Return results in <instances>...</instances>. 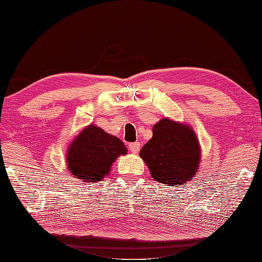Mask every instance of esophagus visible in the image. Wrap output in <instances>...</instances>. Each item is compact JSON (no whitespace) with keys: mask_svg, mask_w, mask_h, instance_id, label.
Here are the masks:
<instances>
[{"mask_svg":"<svg viewBox=\"0 0 262 262\" xmlns=\"http://www.w3.org/2000/svg\"><path fill=\"white\" fill-rule=\"evenodd\" d=\"M140 148H141V144L139 142H135V143H130L129 144V150L133 154H138L140 151Z\"/></svg>","mask_w":262,"mask_h":262,"instance_id":"1","label":"esophagus"}]
</instances>
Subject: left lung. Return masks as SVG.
Instances as JSON below:
<instances>
[{
  "mask_svg": "<svg viewBox=\"0 0 262 262\" xmlns=\"http://www.w3.org/2000/svg\"><path fill=\"white\" fill-rule=\"evenodd\" d=\"M154 180L169 186L194 180L201 162V146L189 123L161 119L152 127V138L140 151Z\"/></svg>",
  "mask_w": 262,
  "mask_h": 262,
  "instance_id": "left-lung-1",
  "label": "left lung"
}]
</instances>
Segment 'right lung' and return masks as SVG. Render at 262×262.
Masks as SVG:
<instances>
[{
    "label": "right lung",
    "mask_w": 262,
    "mask_h": 262,
    "mask_svg": "<svg viewBox=\"0 0 262 262\" xmlns=\"http://www.w3.org/2000/svg\"><path fill=\"white\" fill-rule=\"evenodd\" d=\"M127 151L119 138L91 123L69 144L66 165L73 177L84 183H95L110 175L112 164Z\"/></svg>",
    "instance_id": "right-lung-1"
}]
</instances>
